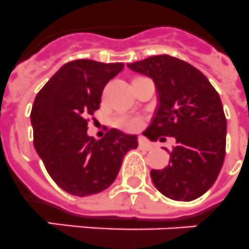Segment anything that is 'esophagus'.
I'll use <instances>...</instances> for the list:
<instances>
[{
    "instance_id": "1",
    "label": "esophagus",
    "mask_w": 249,
    "mask_h": 249,
    "mask_svg": "<svg viewBox=\"0 0 249 249\" xmlns=\"http://www.w3.org/2000/svg\"><path fill=\"white\" fill-rule=\"evenodd\" d=\"M139 148H142V149L144 150H150L152 149V145H150L149 142H147L145 139H141V141H139Z\"/></svg>"
}]
</instances>
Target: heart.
<instances>
[{
  "instance_id": "heart-1",
  "label": "heart",
  "mask_w": 249,
  "mask_h": 249,
  "mask_svg": "<svg viewBox=\"0 0 249 249\" xmlns=\"http://www.w3.org/2000/svg\"><path fill=\"white\" fill-rule=\"evenodd\" d=\"M116 124L119 128L124 129L126 131H137L142 128L143 121L137 116H120L116 119Z\"/></svg>"
}]
</instances>
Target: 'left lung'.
Returning <instances> with one entry per match:
<instances>
[{"mask_svg": "<svg viewBox=\"0 0 249 249\" xmlns=\"http://www.w3.org/2000/svg\"><path fill=\"white\" fill-rule=\"evenodd\" d=\"M128 68L153 79L158 92V107L143 134L152 142L176 139L170 164L150 171L156 189L176 201L197 199L214 185L224 162L227 119L219 93L195 67L166 54Z\"/></svg>", "mask_w": 249, "mask_h": 249, "instance_id": "obj_1", "label": "left lung"}]
</instances>
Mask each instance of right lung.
I'll list each match as a JSON object with an SVG mask.
<instances>
[{
	"label": "right lung",
	"instance_id": "add662e5",
	"mask_svg": "<svg viewBox=\"0 0 249 249\" xmlns=\"http://www.w3.org/2000/svg\"><path fill=\"white\" fill-rule=\"evenodd\" d=\"M123 63L78 59L60 67L31 108L34 147L54 182L71 195L99 194L111 185L124 156L138 147L137 135L111 129L96 141L87 116L100 107L104 87Z\"/></svg>",
	"mask_w": 249,
	"mask_h": 249
}]
</instances>
